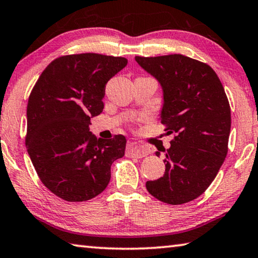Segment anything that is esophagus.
I'll return each instance as SVG.
<instances>
[{"mask_svg":"<svg viewBox=\"0 0 258 258\" xmlns=\"http://www.w3.org/2000/svg\"><path fill=\"white\" fill-rule=\"evenodd\" d=\"M126 147H128L126 148V154L132 157L141 159V157H145L150 154V150L144 144L135 141V139H129Z\"/></svg>","mask_w":258,"mask_h":258,"instance_id":"obj_1","label":"esophagus"}]
</instances>
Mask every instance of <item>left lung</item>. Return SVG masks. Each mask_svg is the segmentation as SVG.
I'll return each mask as SVG.
<instances>
[{
    "mask_svg": "<svg viewBox=\"0 0 258 258\" xmlns=\"http://www.w3.org/2000/svg\"><path fill=\"white\" fill-rule=\"evenodd\" d=\"M135 58L161 84V122L168 135L173 134L171 147L163 150V177L147 181L146 188L166 204H184L209 188L228 154L231 111L227 94L204 62L182 54Z\"/></svg>",
    "mask_w": 258,
    "mask_h": 258,
    "instance_id": "obj_1",
    "label": "left lung"
}]
</instances>
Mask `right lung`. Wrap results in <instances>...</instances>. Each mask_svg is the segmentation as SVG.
<instances>
[{
	"mask_svg": "<svg viewBox=\"0 0 258 258\" xmlns=\"http://www.w3.org/2000/svg\"><path fill=\"white\" fill-rule=\"evenodd\" d=\"M128 60L97 53L53 60L36 81L27 105V152L40 181L67 202L99 195L111 165L124 155L125 137L101 139L89 132L101 114L107 81Z\"/></svg>",
	"mask_w": 258,
	"mask_h": 258,
	"instance_id": "1",
	"label": "right lung"
}]
</instances>
